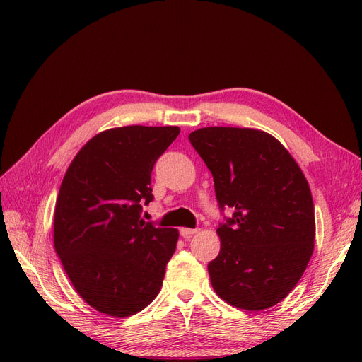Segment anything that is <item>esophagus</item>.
<instances>
[{"mask_svg": "<svg viewBox=\"0 0 362 362\" xmlns=\"http://www.w3.org/2000/svg\"><path fill=\"white\" fill-rule=\"evenodd\" d=\"M198 233V229H190V228H181L180 229V234L182 235V237H192L193 234H196Z\"/></svg>", "mask_w": 362, "mask_h": 362, "instance_id": "1", "label": "esophagus"}]
</instances>
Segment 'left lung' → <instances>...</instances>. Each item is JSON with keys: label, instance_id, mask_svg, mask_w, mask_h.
Wrapping results in <instances>:
<instances>
[{"label": "left lung", "instance_id": "8db88e82", "mask_svg": "<svg viewBox=\"0 0 362 362\" xmlns=\"http://www.w3.org/2000/svg\"><path fill=\"white\" fill-rule=\"evenodd\" d=\"M189 140L213 175L221 211H233L217 228L221 252L208 262L211 286L237 308H270L294 288L313 255L308 181L264 131L208 127Z\"/></svg>", "mask_w": 362, "mask_h": 362}]
</instances>
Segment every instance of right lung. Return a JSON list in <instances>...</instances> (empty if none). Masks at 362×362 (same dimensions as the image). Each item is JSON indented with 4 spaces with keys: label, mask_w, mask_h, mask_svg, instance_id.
<instances>
[{
    "label": "right lung",
    "mask_w": 362,
    "mask_h": 362,
    "mask_svg": "<svg viewBox=\"0 0 362 362\" xmlns=\"http://www.w3.org/2000/svg\"><path fill=\"white\" fill-rule=\"evenodd\" d=\"M178 127L131 125L96 134L72 160L54 211V247L83 300L128 317L157 298L178 229L140 217L156 161Z\"/></svg>",
    "instance_id": "add662e5"
}]
</instances>
